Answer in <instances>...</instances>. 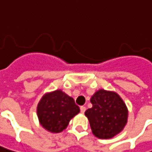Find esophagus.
Segmentation results:
<instances>
[{
    "mask_svg": "<svg viewBox=\"0 0 152 152\" xmlns=\"http://www.w3.org/2000/svg\"><path fill=\"white\" fill-rule=\"evenodd\" d=\"M86 107H84V106H81V107H80V110H81V113H85V111H86Z\"/></svg>",
    "mask_w": 152,
    "mask_h": 152,
    "instance_id": "esophagus-1",
    "label": "esophagus"
}]
</instances>
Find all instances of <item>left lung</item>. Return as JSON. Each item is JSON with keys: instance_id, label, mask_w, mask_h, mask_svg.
Masks as SVG:
<instances>
[{"instance_id": "1", "label": "left lung", "mask_w": 152, "mask_h": 152, "mask_svg": "<svg viewBox=\"0 0 152 152\" xmlns=\"http://www.w3.org/2000/svg\"><path fill=\"white\" fill-rule=\"evenodd\" d=\"M92 107L85 112L92 134L99 139H110L120 133L128 119V109L115 92L100 89L91 97Z\"/></svg>"}]
</instances>
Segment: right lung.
I'll return each instance as SVG.
<instances>
[{
  "mask_svg": "<svg viewBox=\"0 0 152 152\" xmlns=\"http://www.w3.org/2000/svg\"><path fill=\"white\" fill-rule=\"evenodd\" d=\"M79 112L80 108L74 99L61 90L45 94L37 107L40 124L51 133L63 131Z\"/></svg>",
  "mask_w": 152,
  "mask_h": 152,
  "instance_id": "obj_1",
  "label": "right lung"
}]
</instances>
